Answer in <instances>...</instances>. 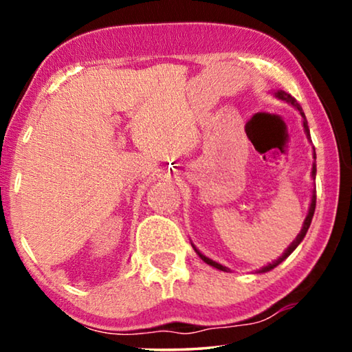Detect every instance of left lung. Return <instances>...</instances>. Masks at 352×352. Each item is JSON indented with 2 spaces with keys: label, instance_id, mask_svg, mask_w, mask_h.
Here are the masks:
<instances>
[{
  "label": "left lung",
  "instance_id": "1",
  "mask_svg": "<svg viewBox=\"0 0 352 352\" xmlns=\"http://www.w3.org/2000/svg\"><path fill=\"white\" fill-rule=\"evenodd\" d=\"M276 98L278 99H281V100H285V102H289V104H292L294 107H296L298 109V111L301 113V116H302V126H305V132H306V136L309 140H311V133H309V126H307V121H306V116H305V111H302V109H301V105L296 102V99L295 98H292L289 93H285V91H283V90H278L276 93ZM314 158H315V151H314ZM315 174H317V164L314 163V166H312V177L315 178ZM315 205H317V190H314L312 192V201H311V208H309V214H307V217H306V220H305V225H302V230L300 231V234L296 236V239L290 243V245L287 247V250H285V252L283 253V256L281 258H278L276 261H273L272 264H269V265H265V267H262V269L259 270V273H265V272H269V270H272V269H275V267L278 265V264H281V262L287 258V256L294 252V250L300 245V242L305 239V236H306V233H307V230H309V226H311V222H312V217H314V212H315ZM194 247V245H192ZM194 250L195 252H197V254L200 256L201 259H204L206 264H210V265H212V267H216V269H219V270H222V272H228V267H225V265H222V264H219V262H216V261H212V259H210V258H206L205 254H201L197 248L194 247Z\"/></svg>",
  "mask_w": 352,
  "mask_h": 352
}]
</instances>
